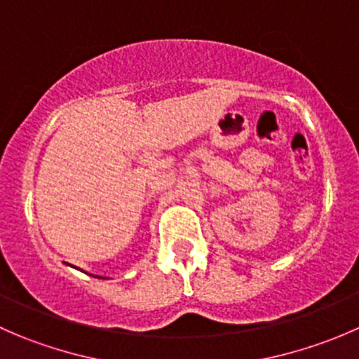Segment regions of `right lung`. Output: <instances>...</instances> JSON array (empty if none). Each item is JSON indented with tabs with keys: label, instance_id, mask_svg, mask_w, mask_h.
I'll use <instances>...</instances> for the list:
<instances>
[{
	"label": "right lung",
	"instance_id": "1",
	"mask_svg": "<svg viewBox=\"0 0 359 359\" xmlns=\"http://www.w3.org/2000/svg\"><path fill=\"white\" fill-rule=\"evenodd\" d=\"M95 278H99V276H95Z\"/></svg>",
	"mask_w": 359,
	"mask_h": 359
}]
</instances>
